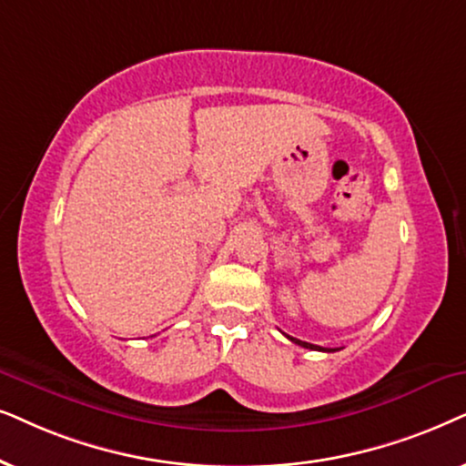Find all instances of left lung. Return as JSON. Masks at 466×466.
Returning <instances> with one entry per match:
<instances>
[{
  "label": "left lung",
  "instance_id": "left-lung-1",
  "mask_svg": "<svg viewBox=\"0 0 466 466\" xmlns=\"http://www.w3.org/2000/svg\"><path fill=\"white\" fill-rule=\"evenodd\" d=\"M291 343H296V345H300V347H307V350H315V351H337V350H324V347H319V345H311V343H307V340H298V339H294V337H288Z\"/></svg>",
  "mask_w": 466,
  "mask_h": 466
}]
</instances>
